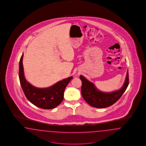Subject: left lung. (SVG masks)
Masks as SVG:
<instances>
[{
	"mask_svg": "<svg viewBox=\"0 0 146 146\" xmlns=\"http://www.w3.org/2000/svg\"><path fill=\"white\" fill-rule=\"evenodd\" d=\"M82 80L81 92L83 98L89 105L96 108H105L115 103L125 91L129 85L128 70L122 88L111 92L99 91L94 83L89 82L84 76H80Z\"/></svg>",
	"mask_w": 146,
	"mask_h": 146,
	"instance_id": "1",
	"label": "left lung"
}]
</instances>
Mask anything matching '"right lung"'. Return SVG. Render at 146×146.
Listing matches in <instances>:
<instances>
[{
	"mask_svg": "<svg viewBox=\"0 0 146 146\" xmlns=\"http://www.w3.org/2000/svg\"><path fill=\"white\" fill-rule=\"evenodd\" d=\"M23 56V54L19 61V78L21 87L27 98L32 104L42 109H52L58 106L63 100L65 88L72 79L73 76L59 81L49 88H36L25 78Z\"/></svg>",
	"mask_w": 146,
	"mask_h": 146,
	"instance_id": "obj_1",
	"label": "right lung"
}]
</instances>
